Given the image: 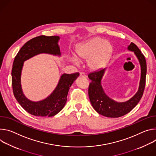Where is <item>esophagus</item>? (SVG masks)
I'll return each instance as SVG.
<instances>
[{
	"instance_id": "1",
	"label": "esophagus",
	"mask_w": 156,
	"mask_h": 156,
	"mask_svg": "<svg viewBox=\"0 0 156 156\" xmlns=\"http://www.w3.org/2000/svg\"><path fill=\"white\" fill-rule=\"evenodd\" d=\"M80 77H86L85 73H82V72L80 73Z\"/></svg>"
}]
</instances>
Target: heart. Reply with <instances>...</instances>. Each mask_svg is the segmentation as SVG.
<instances>
[{
    "mask_svg": "<svg viewBox=\"0 0 156 156\" xmlns=\"http://www.w3.org/2000/svg\"><path fill=\"white\" fill-rule=\"evenodd\" d=\"M113 51L112 44L102 38L96 37L79 44L76 47V57L72 61L78 64L79 61H87V65L92 71L104 67L110 59Z\"/></svg>",
    "mask_w": 156,
    "mask_h": 156,
    "instance_id": "obj_1",
    "label": "heart"
}]
</instances>
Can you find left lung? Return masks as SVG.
Wrapping results in <instances>:
<instances>
[{
	"instance_id": "obj_1",
	"label": "left lung",
	"mask_w": 156,
	"mask_h": 156,
	"mask_svg": "<svg viewBox=\"0 0 156 156\" xmlns=\"http://www.w3.org/2000/svg\"><path fill=\"white\" fill-rule=\"evenodd\" d=\"M128 49L134 51L140 61L141 69L139 89L128 101L118 103L110 98L105 94L101 85V80L104 74V70H97L91 72L88 75L89 78L92 80L89 87V96L90 103L95 110L103 116L110 118H118L127 114L137 105L143 95L147 71L145 57L140 49L133 43H131Z\"/></svg>"
}]
</instances>
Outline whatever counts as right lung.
Here are the masks:
<instances>
[{"label": "right lung", "mask_w": 156, "mask_h": 156, "mask_svg": "<svg viewBox=\"0 0 156 156\" xmlns=\"http://www.w3.org/2000/svg\"><path fill=\"white\" fill-rule=\"evenodd\" d=\"M57 36L41 35L27 41L16 55L12 69V84L13 95L22 108L30 114L37 116H53L64 107L69 89L79 73L64 74L61 76L57 87L48 97L40 101H32L23 94L20 76L23 62L40 53L60 55Z\"/></svg>", "instance_id": "add662e5"}]
</instances>
